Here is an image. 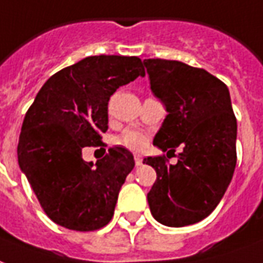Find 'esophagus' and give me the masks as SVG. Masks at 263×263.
I'll return each instance as SVG.
<instances>
[{
	"label": "esophagus",
	"instance_id": "34e87169",
	"mask_svg": "<svg viewBox=\"0 0 263 263\" xmlns=\"http://www.w3.org/2000/svg\"><path fill=\"white\" fill-rule=\"evenodd\" d=\"M134 159H135V164H137V166H141L142 160H143V159H142V155L135 153V155H134Z\"/></svg>",
	"mask_w": 263,
	"mask_h": 263
}]
</instances>
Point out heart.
I'll return each mask as SVG.
<instances>
[{"label": "heart", "instance_id": "1", "mask_svg": "<svg viewBox=\"0 0 263 263\" xmlns=\"http://www.w3.org/2000/svg\"><path fill=\"white\" fill-rule=\"evenodd\" d=\"M120 143L128 149H141L146 145V135L137 128H128L120 137Z\"/></svg>", "mask_w": 263, "mask_h": 263}]
</instances>
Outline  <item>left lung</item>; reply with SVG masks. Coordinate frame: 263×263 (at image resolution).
<instances>
[{
    "label": "left lung",
    "mask_w": 263,
    "mask_h": 263,
    "mask_svg": "<svg viewBox=\"0 0 263 263\" xmlns=\"http://www.w3.org/2000/svg\"><path fill=\"white\" fill-rule=\"evenodd\" d=\"M143 64L152 92L168 112L153 145L173 155L182 146L176 164L166 156L143 160L157 174L147 194L149 208L161 224H194L215 211L234 174L237 120L230 93L202 68L160 58Z\"/></svg>",
    "instance_id": "1"
}]
</instances>
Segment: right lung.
I'll return each mask as SVG.
<instances>
[{"label": "right lung", "instance_id": "right-lung-1", "mask_svg": "<svg viewBox=\"0 0 263 263\" xmlns=\"http://www.w3.org/2000/svg\"><path fill=\"white\" fill-rule=\"evenodd\" d=\"M145 77L141 58L93 55L54 73L29 107L17 161L43 211L54 223L95 231L111 220L118 192L135 166L122 146L85 161V146H100L108 129V100L122 85Z\"/></svg>", "mask_w": 263, "mask_h": 263}]
</instances>
